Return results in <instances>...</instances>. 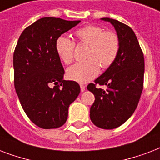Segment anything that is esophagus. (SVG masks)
Segmentation results:
<instances>
[{
  "mask_svg": "<svg viewBox=\"0 0 160 160\" xmlns=\"http://www.w3.org/2000/svg\"><path fill=\"white\" fill-rule=\"evenodd\" d=\"M80 88H81L82 92H84L85 91V89H86V87L84 86V85H82V84H81V85H80Z\"/></svg>",
  "mask_w": 160,
  "mask_h": 160,
  "instance_id": "34e87169",
  "label": "esophagus"
}]
</instances>
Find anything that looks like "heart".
Instances as JSON below:
<instances>
[{
	"mask_svg": "<svg viewBox=\"0 0 160 160\" xmlns=\"http://www.w3.org/2000/svg\"><path fill=\"white\" fill-rule=\"evenodd\" d=\"M75 35L79 42L88 45L86 51V61L70 67L67 75L78 82H88L97 76L100 67L108 68L114 62L120 48V41L113 32L106 31L101 27L89 25L78 30ZM75 43L70 38L62 36L56 42V50L65 64H70L74 59Z\"/></svg>",
	"mask_w": 160,
	"mask_h": 160,
	"instance_id": "obj_1",
	"label": "heart"
}]
</instances>
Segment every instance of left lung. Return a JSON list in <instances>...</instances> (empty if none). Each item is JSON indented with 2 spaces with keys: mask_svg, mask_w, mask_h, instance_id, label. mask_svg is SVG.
<instances>
[{
  "mask_svg": "<svg viewBox=\"0 0 160 160\" xmlns=\"http://www.w3.org/2000/svg\"><path fill=\"white\" fill-rule=\"evenodd\" d=\"M101 20L114 27L119 52L114 62L87 88L95 97L90 108L92 122L103 129H112L124 123L138 106L143 91L144 58L130 27L108 17ZM99 85L107 86V89H100Z\"/></svg>",
  "mask_w": 160,
  "mask_h": 160,
  "instance_id": "left-lung-1",
  "label": "left lung"
}]
</instances>
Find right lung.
I'll list each match as a JSON object with an SVG mask.
<instances>
[{
	"mask_svg": "<svg viewBox=\"0 0 160 160\" xmlns=\"http://www.w3.org/2000/svg\"><path fill=\"white\" fill-rule=\"evenodd\" d=\"M79 22L43 17L27 27L17 42L15 88L27 117L42 128L62 126L69 105L80 93L77 82L63 80L65 72L56 50L58 38Z\"/></svg>",
	"mask_w": 160,
	"mask_h": 160,
	"instance_id": "right-lung-1",
	"label": "right lung"
}]
</instances>
